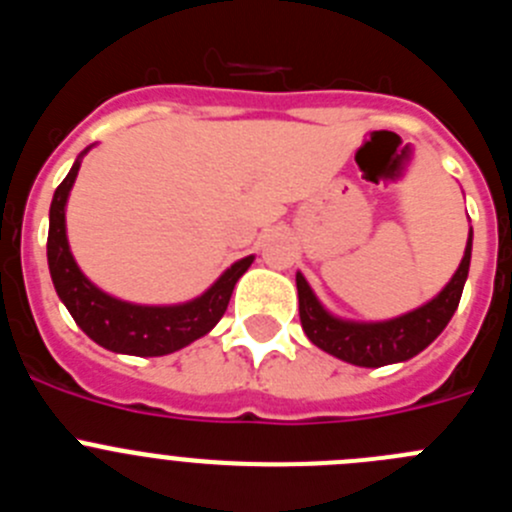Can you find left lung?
Returning a JSON list of instances; mask_svg holds the SVG:
<instances>
[{
    "label": "left lung",
    "mask_w": 512,
    "mask_h": 512,
    "mask_svg": "<svg viewBox=\"0 0 512 512\" xmlns=\"http://www.w3.org/2000/svg\"><path fill=\"white\" fill-rule=\"evenodd\" d=\"M472 259V235L467 241V251L456 269L454 279L446 284L441 295L428 305L387 320V323H346L323 310L305 277L297 274V295H300V320L307 338L318 348L338 359L356 366H384L395 361H408L420 354L433 338L449 325L464 292V282L469 274Z\"/></svg>",
    "instance_id": "8db88e82"
}]
</instances>
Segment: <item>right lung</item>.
<instances>
[{"instance_id": "add662e5", "label": "right lung", "mask_w": 512, "mask_h": 512, "mask_svg": "<svg viewBox=\"0 0 512 512\" xmlns=\"http://www.w3.org/2000/svg\"><path fill=\"white\" fill-rule=\"evenodd\" d=\"M79 174V161L71 166L69 176L58 184L51 202V228H48V266H51L53 287L63 305L69 307L71 318L99 346L133 356H164L189 346L228 310L235 282L246 274L253 256L230 266L205 295L187 305L176 307H143L128 305L115 297L104 295L89 282L76 266L66 241V197Z\"/></svg>"}]
</instances>
